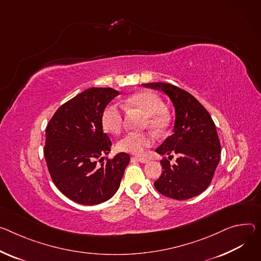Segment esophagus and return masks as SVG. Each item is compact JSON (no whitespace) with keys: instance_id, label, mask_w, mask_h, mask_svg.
<instances>
[{"instance_id":"34e87169","label":"esophagus","mask_w":261,"mask_h":261,"mask_svg":"<svg viewBox=\"0 0 261 261\" xmlns=\"http://www.w3.org/2000/svg\"><path fill=\"white\" fill-rule=\"evenodd\" d=\"M132 160H136V161H139V162H141V163H147V162H149V159H148V158H145V157H137V156L132 157Z\"/></svg>"}]
</instances>
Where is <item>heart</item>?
<instances>
[{"label": "heart", "instance_id": "b5f03b06", "mask_svg": "<svg viewBox=\"0 0 261 261\" xmlns=\"http://www.w3.org/2000/svg\"><path fill=\"white\" fill-rule=\"evenodd\" d=\"M126 108L130 110H137L146 115V126H149L157 133H163L170 127L171 116L167 109H164L162 99L156 93L151 91H138L135 92L126 100ZM125 114L123 109L117 104H108L101 115L103 127L111 132L118 133L124 126ZM154 138L148 132L135 133L130 132L124 135L117 143V149L139 155L143 154L146 148L153 145Z\"/></svg>", "mask_w": 261, "mask_h": 261}]
</instances>
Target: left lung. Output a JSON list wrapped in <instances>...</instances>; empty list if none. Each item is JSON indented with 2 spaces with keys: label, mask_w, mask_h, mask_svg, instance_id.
I'll use <instances>...</instances> for the list:
<instances>
[{
  "label": "left lung",
  "mask_w": 261,
  "mask_h": 261,
  "mask_svg": "<svg viewBox=\"0 0 261 261\" xmlns=\"http://www.w3.org/2000/svg\"><path fill=\"white\" fill-rule=\"evenodd\" d=\"M143 86L162 90L176 110L174 134L156 152L170 157L176 154L178 158L174 164L167 157L161 159L163 171L154 182L155 188L161 195L175 200L200 195L212 181L221 159V143L215 123L204 106L186 90L163 82Z\"/></svg>",
  "instance_id": "8db88e82"
}]
</instances>
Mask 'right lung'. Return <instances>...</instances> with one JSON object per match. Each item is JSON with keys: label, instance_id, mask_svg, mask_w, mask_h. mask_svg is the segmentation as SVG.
<instances>
[{"label": "right lung", "instance_id": "obj_1", "mask_svg": "<svg viewBox=\"0 0 261 261\" xmlns=\"http://www.w3.org/2000/svg\"><path fill=\"white\" fill-rule=\"evenodd\" d=\"M120 93L111 87H91L62 104L45 129L44 158L51 178L69 200L97 205L109 200L120 187L130 161L123 152L108 154L109 136L103 132L101 115Z\"/></svg>", "mask_w": 261, "mask_h": 261}]
</instances>
